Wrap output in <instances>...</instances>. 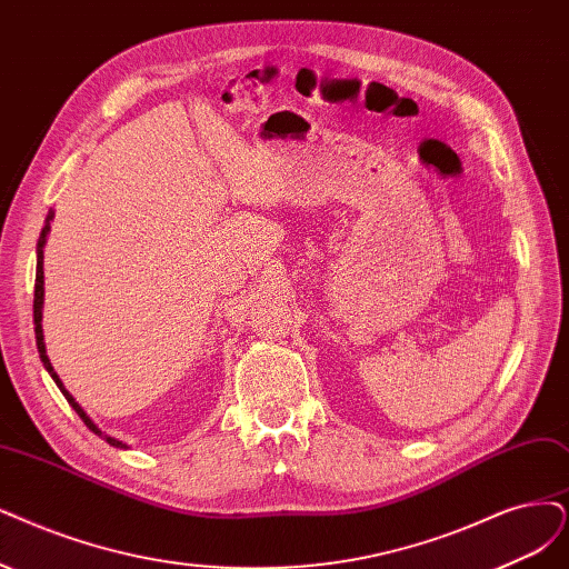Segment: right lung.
Segmentation results:
<instances>
[{"mask_svg": "<svg viewBox=\"0 0 569 569\" xmlns=\"http://www.w3.org/2000/svg\"><path fill=\"white\" fill-rule=\"evenodd\" d=\"M51 220H53V213H49V218H47V224H44V229H41V234H39V241H37V279H34V335H37V349H39V359H41V363H44V368L49 370V375L53 377V382L58 385V389L62 391V396L68 398V403L74 408V412L81 417V422L87 425L96 436H100L102 440H108L110 446H114V448H126V443H121V440H117V438H112V436H108V433H102L96 425H93V419L81 410V406L74 401L72 398V393L62 387V382H60V377H58V372L53 370V366H51V361H49V356H47V345H44V330H41V307H44V243H47V234L51 231Z\"/></svg>", "mask_w": 569, "mask_h": 569, "instance_id": "obj_1", "label": "right lung"}]
</instances>
